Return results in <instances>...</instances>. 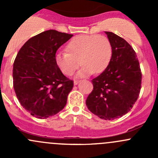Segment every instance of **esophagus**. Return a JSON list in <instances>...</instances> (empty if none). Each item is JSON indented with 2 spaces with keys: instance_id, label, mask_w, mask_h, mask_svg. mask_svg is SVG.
<instances>
[{
  "instance_id": "34e87169",
  "label": "esophagus",
  "mask_w": 158,
  "mask_h": 158,
  "mask_svg": "<svg viewBox=\"0 0 158 158\" xmlns=\"http://www.w3.org/2000/svg\"><path fill=\"white\" fill-rule=\"evenodd\" d=\"M79 82H80V81H79V80H75V81H74V85H77V84L79 83Z\"/></svg>"
}]
</instances>
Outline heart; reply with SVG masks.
Instances as JSON below:
<instances>
[{
  "instance_id": "heart-1",
  "label": "heart",
  "mask_w": 158,
  "mask_h": 158,
  "mask_svg": "<svg viewBox=\"0 0 158 158\" xmlns=\"http://www.w3.org/2000/svg\"><path fill=\"white\" fill-rule=\"evenodd\" d=\"M66 52H58L55 63L66 76H71L81 65L78 77L92 73L99 74L109 66L112 47L109 38L103 35L82 34L73 37L66 45Z\"/></svg>"
}]
</instances>
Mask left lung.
Segmentation results:
<instances>
[{
  "instance_id": "obj_1",
  "label": "left lung",
  "mask_w": 158,
  "mask_h": 158,
  "mask_svg": "<svg viewBox=\"0 0 158 158\" xmlns=\"http://www.w3.org/2000/svg\"><path fill=\"white\" fill-rule=\"evenodd\" d=\"M105 33L112 47L111 60L107 69L92 80L93 90L85 103L98 118L113 120L132 109L139 95L142 75L130 44L114 33Z\"/></svg>"
}]
</instances>
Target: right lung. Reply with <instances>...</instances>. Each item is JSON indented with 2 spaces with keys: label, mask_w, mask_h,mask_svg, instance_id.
Segmentation results:
<instances>
[{
  "label": "right lung",
  "mask_w": 158,
  "mask_h": 158,
  "mask_svg": "<svg viewBox=\"0 0 158 158\" xmlns=\"http://www.w3.org/2000/svg\"><path fill=\"white\" fill-rule=\"evenodd\" d=\"M73 34L49 30L28 40L16 56L13 82L19 102L31 115L51 117L63 109L73 81L55 63L57 49Z\"/></svg>",
  "instance_id": "obj_1"
}]
</instances>
